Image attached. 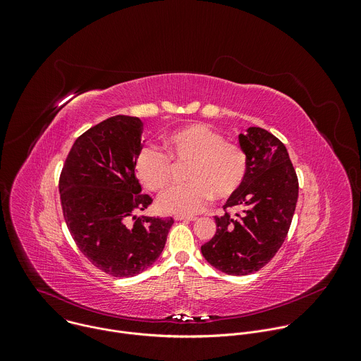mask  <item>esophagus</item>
I'll list each match as a JSON object with an SVG mask.
<instances>
[{"instance_id": "esophagus-1", "label": "esophagus", "mask_w": 361, "mask_h": 361, "mask_svg": "<svg viewBox=\"0 0 361 361\" xmlns=\"http://www.w3.org/2000/svg\"><path fill=\"white\" fill-rule=\"evenodd\" d=\"M177 221H195L197 217L194 216H176Z\"/></svg>"}]
</instances>
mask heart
<instances>
[{"label":"heart","instance_id":"1","mask_svg":"<svg viewBox=\"0 0 361 361\" xmlns=\"http://www.w3.org/2000/svg\"><path fill=\"white\" fill-rule=\"evenodd\" d=\"M166 154L154 145L142 147L134 163L140 181L151 191H163L173 178L174 166H185L183 185L170 188L157 200L166 214L191 216L204 210L212 197L230 200L241 187L247 173L245 152L238 144L205 124H188L164 138ZM172 161L170 162L169 160Z\"/></svg>","mask_w":361,"mask_h":361}]
</instances>
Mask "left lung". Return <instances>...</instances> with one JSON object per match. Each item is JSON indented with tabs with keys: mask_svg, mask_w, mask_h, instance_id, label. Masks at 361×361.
I'll return each instance as SVG.
<instances>
[{
	"mask_svg": "<svg viewBox=\"0 0 361 361\" xmlns=\"http://www.w3.org/2000/svg\"><path fill=\"white\" fill-rule=\"evenodd\" d=\"M245 131L238 135L247 157L245 178L224 204V209L237 207L240 213L216 217L214 237L201 245L204 259L231 276L259 271L273 259L287 237L298 197L286 145L260 127Z\"/></svg>",
	"mask_w": 361,
	"mask_h": 361,
	"instance_id": "8db88e82",
	"label": "left lung"
}]
</instances>
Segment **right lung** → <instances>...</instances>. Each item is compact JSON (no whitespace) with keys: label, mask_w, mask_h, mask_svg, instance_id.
I'll list each match as a JSON object with an SVG mask.
<instances>
[{"label":"right lung","mask_w":361,"mask_h":361,"mask_svg":"<svg viewBox=\"0 0 361 361\" xmlns=\"http://www.w3.org/2000/svg\"><path fill=\"white\" fill-rule=\"evenodd\" d=\"M141 134V120L128 116L91 127L75 140L60 177L63 213L75 244L113 277H133L156 263L174 223L134 216L152 202L141 194L134 169Z\"/></svg>","instance_id":"obj_1"}]
</instances>
